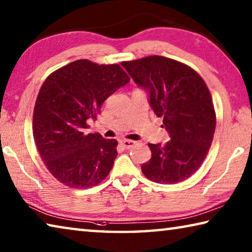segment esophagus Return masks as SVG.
Wrapping results in <instances>:
<instances>
[{"label": "esophagus", "instance_id": "1", "mask_svg": "<svg viewBox=\"0 0 252 252\" xmlns=\"http://www.w3.org/2000/svg\"><path fill=\"white\" fill-rule=\"evenodd\" d=\"M121 146L125 148V149H130V148H133L135 146V141H132V140H121L120 141Z\"/></svg>", "mask_w": 252, "mask_h": 252}]
</instances>
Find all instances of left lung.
Masks as SVG:
<instances>
[{"label":"left lung","instance_id":"1","mask_svg":"<svg viewBox=\"0 0 252 252\" xmlns=\"http://www.w3.org/2000/svg\"><path fill=\"white\" fill-rule=\"evenodd\" d=\"M139 88L148 92L149 104L170 141L149 143L151 159L141 165L153 182L172 185L190 178L202 164L216 130V113L206 83L197 72L174 60L153 55L122 62Z\"/></svg>","mask_w":252,"mask_h":252}]
</instances>
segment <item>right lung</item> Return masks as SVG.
<instances>
[{"mask_svg": "<svg viewBox=\"0 0 252 252\" xmlns=\"http://www.w3.org/2000/svg\"><path fill=\"white\" fill-rule=\"evenodd\" d=\"M130 78L118 64L76 60L44 81L33 113L37 151L51 174L70 188L85 189L108 177L118 141L88 133V121Z\"/></svg>", "mask_w": 252, "mask_h": 252, "instance_id": "1", "label": "right lung"}]
</instances>
